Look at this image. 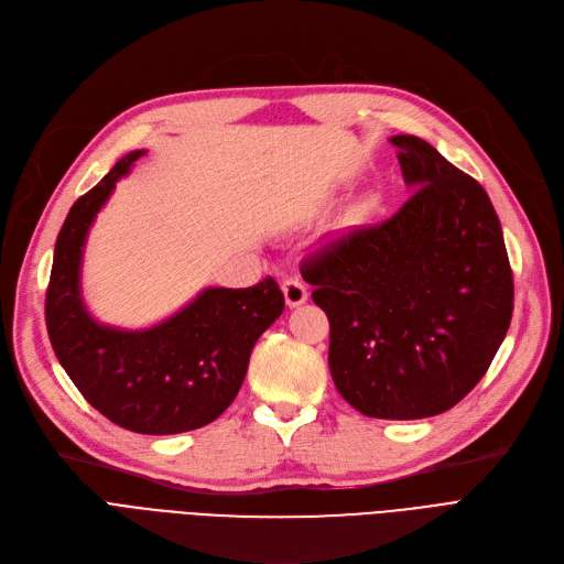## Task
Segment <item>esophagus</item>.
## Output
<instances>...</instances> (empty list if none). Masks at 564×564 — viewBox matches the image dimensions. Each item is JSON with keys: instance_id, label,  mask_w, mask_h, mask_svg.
Instances as JSON below:
<instances>
[{"instance_id": "obj_1", "label": "esophagus", "mask_w": 564, "mask_h": 564, "mask_svg": "<svg viewBox=\"0 0 564 564\" xmlns=\"http://www.w3.org/2000/svg\"><path fill=\"white\" fill-rule=\"evenodd\" d=\"M283 295H285V304L290 308H295L308 300V290L300 279H288L283 281Z\"/></svg>"}]
</instances>
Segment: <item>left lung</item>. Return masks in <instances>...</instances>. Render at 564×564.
Here are the masks:
<instances>
[{
    "label": "left lung",
    "instance_id": "left-lung-1",
    "mask_svg": "<svg viewBox=\"0 0 564 564\" xmlns=\"http://www.w3.org/2000/svg\"><path fill=\"white\" fill-rule=\"evenodd\" d=\"M414 193L384 224L304 262L329 317V371L366 417L424 420L484 378L509 329L513 279L486 191L417 135H394Z\"/></svg>",
    "mask_w": 564,
    "mask_h": 564
}]
</instances>
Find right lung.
<instances>
[{"label": "right lung", "instance_id": "right-lung-1", "mask_svg": "<svg viewBox=\"0 0 564 564\" xmlns=\"http://www.w3.org/2000/svg\"><path fill=\"white\" fill-rule=\"evenodd\" d=\"M142 150L127 154L73 203L57 235L45 325L53 350L80 394L104 417L144 435H173L214 422L237 397L260 334L283 313V292L267 276L253 288H205L150 329L96 323L80 292L87 232L117 180Z\"/></svg>", "mask_w": 564, "mask_h": 564}]
</instances>
